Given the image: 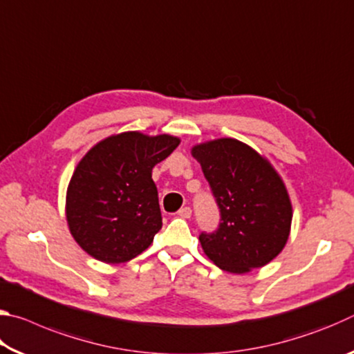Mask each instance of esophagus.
<instances>
[{
    "label": "esophagus",
    "mask_w": 354,
    "mask_h": 354,
    "mask_svg": "<svg viewBox=\"0 0 354 354\" xmlns=\"http://www.w3.org/2000/svg\"><path fill=\"white\" fill-rule=\"evenodd\" d=\"M178 215L181 218H190V215H192V209L189 207V206H184V207H181L178 211Z\"/></svg>",
    "instance_id": "34e87169"
}]
</instances>
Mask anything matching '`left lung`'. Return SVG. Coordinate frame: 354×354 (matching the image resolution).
Wrapping results in <instances>:
<instances>
[{
    "mask_svg": "<svg viewBox=\"0 0 354 354\" xmlns=\"http://www.w3.org/2000/svg\"><path fill=\"white\" fill-rule=\"evenodd\" d=\"M192 154L201 164L220 212L218 226L200 234L209 259L232 273L274 259L289 237L292 205L273 167L236 139L196 145Z\"/></svg>",
    "mask_w": 354,
    "mask_h": 354,
    "instance_id": "obj_1",
    "label": "left lung"
}]
</instances>
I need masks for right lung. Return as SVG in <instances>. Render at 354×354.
I'll list each match as a JSON object with an SVG mask.
<instances>
[{"label": "right lung", "instance_id": "add662e5", "mask_svg": "<svg viewBox=\"0 0 354 354\" xmlns=\"http://www.w3.org/2000/svg\"><path fill=\"white\" fill-rule=\"evenodd\" d=\"M178 145L171 136L123 133L84 156L68 184L67 221L86 253L120 263L151 245L162 227L151 171Z\"/></svg>", "mask_w": 354, "mask_h": 354}]
</instances>
